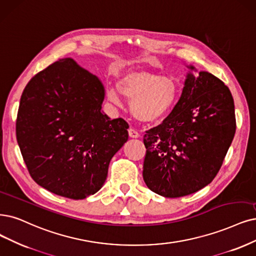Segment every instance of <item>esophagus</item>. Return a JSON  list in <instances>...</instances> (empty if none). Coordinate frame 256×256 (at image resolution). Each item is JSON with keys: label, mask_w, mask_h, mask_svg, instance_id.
I'll list each match as a JSON object with an SVG mask.
<instances>
[{"label": "esophagus", "mask_w": 256, "mask_h": 256, "mask_svg": "<svg viewBox=\"0 0 256 256\" xmlns=\"http://www.w3.org/2000/svg\"><path fill=\"white\" fill-rule=\"evenodd\" d=\"M128 135H130V138H138L140 136L138 132L135 128H130L128 130Z\"/></svg>", "instance_id": "obj_1"}]
</instances>
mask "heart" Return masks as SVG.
Here are the masks:
<instances>
[{"instance_id":"b5f03b06","label":"heart","mask_w":256,"mask_h":256,"mask_svg":"<svg viewBox=\"0 0 256 256\" xmlns=\"http://www.w3.org/2000/svg\"><path fill=\"white\" fill-rule=\"evenodd\" d=\"M117 90L132 101L133 116L146 124H153L166 117L179 96L177 81L146 70H130L123 74L117 82ZM118 92L114 88L108 92V99L116 104L120 102Z\"/></svg>"}]
</instances>
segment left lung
<instances>
[{
  "mask_svg": "<svg viewBox=\"0 0 256 256\" xmlns=\"http://www.w3.org/2000/svg\"><path fill=\"white\" fill-rule=\"evenodd\" d=\"M182 96L162 124L144 136V180L154 193L176 198L209 184L234 138V101L212 74L186 65Z\"/></svg>",
  "mask_w": 256,
  "mask_h": 256,
  "instance_id": "1",
  "label": "left lung"
}]
</instances>
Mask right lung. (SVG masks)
Returning a JSON list of instances; mask_svg holds the SVG:
<instances>
[{
  "label": "right lung",
  "instance_id": "obj_1",
  "mask_svg": "<svg viewBox=\"0 0 256 256\" xmlns=\"http://www.w3.org/2000/svg\"><path fill=\"white\" fill-rule=\"evenodd\" d=\"M106 88L97 76L60 59L38 72L22 94L16 140L34 180L72 200L97 193L128 124L102 110Z\"/></svg>",
  "mask_w": 256,
  "mask_h": 256
}]
</instances>
